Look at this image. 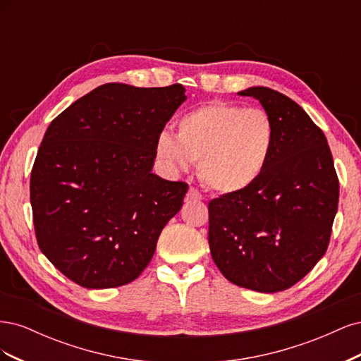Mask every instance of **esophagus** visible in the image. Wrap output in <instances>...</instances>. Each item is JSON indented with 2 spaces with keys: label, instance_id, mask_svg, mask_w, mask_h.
I'll list each match as a JSON object with an SVG mask.
<instances>
[{
  "label": "esophagus",
  "instance_id": "34e87169",
  "mask_svg": "<svg viewBox=\"0 0 361 361\" xmlns=\"http://www.w3.org/2000/svg\"><path fill=\"white\" fill-rule=\"evenodd\" d=\"M202 199H203V195H202V192H199V190H195L192 187L188 190L187 200H202Z\"/></svg>",
  "mask_w": 361,
  "mask_h": 361
}]
</instances>
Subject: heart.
<instances>
[{
  "label": "heart",
  "mask_w": 361,
  "mask_h": 361,
  "mask_svg": "<svg viewBox=\"0 0 361 361\" xmlns=\"http://www.w3.org/2000/svg\"><path fill=\"white\" fill-rule=\"evenodd\" d=\"M176 137L161 133L155 152L171 170L200 161V178L223 194L250 188L264 174L276 145V128L260 108L211 102L178 120Z\"/></svg>",
  "instance_id": "heart-1"
}]
</instances>
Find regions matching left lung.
<instances>
[{
    "label": "left lung",
    "mask_w": 361,
    "mask_h": 361,
    "mask_svg": "<svg viewBox=\"0 0 361 361\" xmlns=\"http://www.w3.org/2000/svg\"><path fill=\"white\" fill-rule=\"evenodd\" d=\"M253 96L274 122L276 145L250 188L209 202V247L235 285L272 293L298 283L330 244L338 179L326 138L290 97L268 87Z\"/></svg>",
    "instance_id": "8db88e82"
}]
</instances>
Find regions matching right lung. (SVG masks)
<instances>
[{
	"instance_id": "1",
	"label": "right lung",
	"mask_w": 361,
	"mask_h": 361,
	"mask_svg": "<svg viewBox=\"0 0 361 361\" xmlns=\"http://www.w3.org/2000/svg\"><path fill=\"white\" fill-rule=\"evenodd\" d=\"M187 99L182 84L108 82L52 120L32 164L30 200L39 248L87 289L134 281L188 183L152 173L155 143Z\"/></svg>"
}]
</instances>
